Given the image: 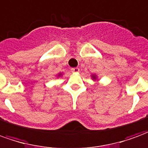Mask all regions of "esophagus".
<instances>
[{
    "label": "esophagus",
    "mask_w": 148,
    "mask_h": 148,
    "mask_svg": "<svg viewBox=\"0 0 148 148\" xmlns=\"http://www.w3.org/2000/svg\"><path fill=\"white\" fill-rule=\"evenodd\" d=\"M71 71H72V72H79V68H72V69H71Z\"/></svg>",
    "instance_id": "esophagus-1"
}]
</instances>
